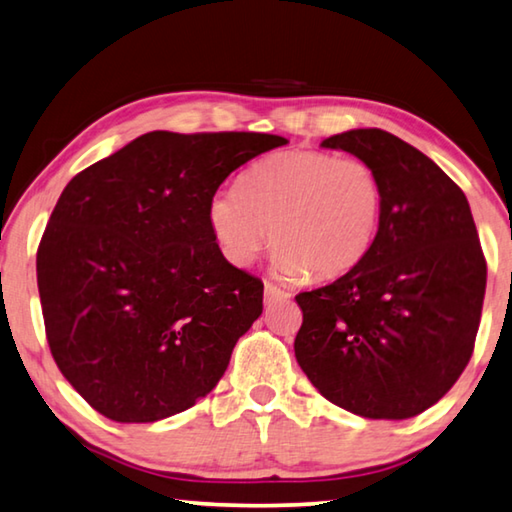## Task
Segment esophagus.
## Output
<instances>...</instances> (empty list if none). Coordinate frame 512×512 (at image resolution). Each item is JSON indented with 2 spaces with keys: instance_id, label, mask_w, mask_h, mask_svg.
<instances>
[{
  "instance_id": "esophagus-1",
  "label": "esophagus",
  "mask_w": 512,
  "mask_h": 512,
  "mask_svg": "<svg viewBox=\"0 0 512 512\" xmlns=\"http://www.w3.org/2000/svg\"><path fill=\"white\" fill-rule=\"evenodd\" d=\"M290 297H292L290 292L276 288V285L270 283V281H265V303H267V306H272V303L290 301Z\"/></svg>"
}]
</instances>
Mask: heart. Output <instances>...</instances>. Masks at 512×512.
Wrapping results in <instances>:
<instances>
[{"mask_svg":"<svg viewBox=\"0 0 512 512\" xmlns=\"http://www.w3.org/2000/svg\"><path fill=\"white\" fill-rule=\"evenodd\" d=\"M380 220L382 184L369 161L321 150L276 152L209 204L211 233L229 263L251 265L274 236V267L290 281L351 272Z\"/></svg>","mask_w":512,"mask_h":512,"instance_id":"1","label":"heart"}]
</instances>
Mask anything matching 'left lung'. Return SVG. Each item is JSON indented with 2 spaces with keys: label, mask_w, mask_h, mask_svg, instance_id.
<instances>
[{
  "label": "left lung",
  "mask_w": 512,
  "mask_h": 512,
  "mask_svg": "<svg viewBox=\"0 0 512 512\" xmlns=\"http://www.w3.org/2000/svg\"><path fill=\"white\" fill-rule=\"evenodd\" d=\"M369 161L382 220L364 261L297 294V362L333 405L373 420L423 414L454 387L477 339L486 258L468 197L423 152L378 128L321 141Z\"/></svg>",
  "instance_id": "8db88e82"
}]
</instances>
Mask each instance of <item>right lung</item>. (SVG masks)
Segmentation results:
<instances>
[{
  "mask_svg": "<svg viewBox=\"0 0 512 512\" xmlns=\"http://www.w3.org/2000/svg\"><path fill=\"white\" fill-rule=\"evenodd\" d=\"M288 139L141 134L65 186L38 247L44 330L98 414L155 423L193 407L263 312V281L215 242L209 204L233 170Z\"/></svg>",
  "mask_w": 512,
  "mask_h": 512,
  "instance_id": "1",
  "label": "right lung"
}]
</instances>
